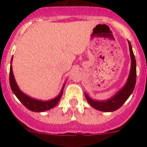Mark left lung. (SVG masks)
<instances>
[{"label": "left lung", "mask_w": 147, "mask_h": 147, "mask_svg": "<svg viewBox=\"0 0 147 147\" xmlns=\"http://www.w3.org/2000/svg\"><path fill=\"white\" fill-rule=\"evenodd\" d=\"M128 43H129V53H130L131 57V67L127 82L124 85V87L119 90L113 96L107 100H104V101L94 100L85 93L87 101L93 108L96 109L99 111H103V112L115 111L124 105V102L128 99L129 96L133 92L136 82V61L133 51H132V45L129 41H128Z\"/></svg>", "instance_id": "left-lung-1"}]
</instances>
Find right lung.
I'll return each instance as SVG.
<instances>
[{"mask_svg": "<svg viewBox=\"0 0 147 147\" xmlns=\"http://www.w3.org/2000/svg\"><path fill=\"white\" fill-rule=\"evenodd\" d=\"M13 57L11 59V65H10V71H9V84L11 89L14 94L16 96L17 98L19 99L20 102L23 104L27 109H28L31 111L33 112H44L46 110H49L50 109L53 108L59 103L62 95L63 93V89H64L65 82L64 83L63 87L61 90L60 93L57 96L55 97L53 99L48 100V101H41V100L36 99V98H32L28 96L26 94L22 92L20 90L18 85H17V82L15 81V76L13 74L12 67H11V62H12Z\"/></svg>", "mask_w": 147, "mask_h": 147, "instance_id": "add662e5", "label": "right lung"}]
</instances>
